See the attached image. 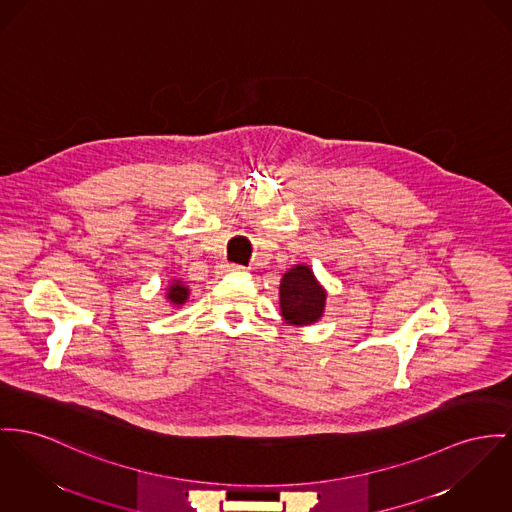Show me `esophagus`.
Returning a JSON list of instances; mask_svg holds the SVG:
<instances>
[{
  "label": "esophagus",
  "mask_w": 512,
  "mask_h": 512,
  "mask_svg": "<svg viewBox=\"0 0 512 512\" xmlns=\"http://www.w3.org/2000/svg\"><path fill=\"white\" fill-rule=\"evenodd\" d=\"M244 268L239 266V264H223V266H219V273H233V272H242Z\"/></svg>",
  "instance_id": "esophagus-1"
}]
</instances>
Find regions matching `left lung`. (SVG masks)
<instances>
[{
	"instance_id": "1",
	"label": "left lung",
	"mask_w": 512,
	"mask_h": 512,
	"mask_svg": "<svg viewBox=\"0 0 512 512\" xmlns=\"http://www.w3.org/2000/svg\"><path fill=\"white\" fill-rule=\"evenodd\" d=\"M279 305L289 324L305 326L322 316L326 293L316 283L308 266H295L283 275L279 285Z\"/></svg>"
}]
</instances>
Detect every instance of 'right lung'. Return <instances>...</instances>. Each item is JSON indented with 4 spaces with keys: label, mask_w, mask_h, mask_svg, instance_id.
Segmentation results:
<instances>
[{
    "label": "right lung",
    "mask_w": 512,
    "mask_h": 512,
    "mask_svg": "<svg viewBox=\"0 0 512 512\" xmlns=\"http://www.w3.org/2000/svg\"><path fill=\"white\" fill-rule=\"evenodd\" d=\"M169 301L174 305H184L188 299V287H184L180 281H174L169 287Z\"/></svg>",
    "instance_id": "right-lung-1"
}]
</instances>
